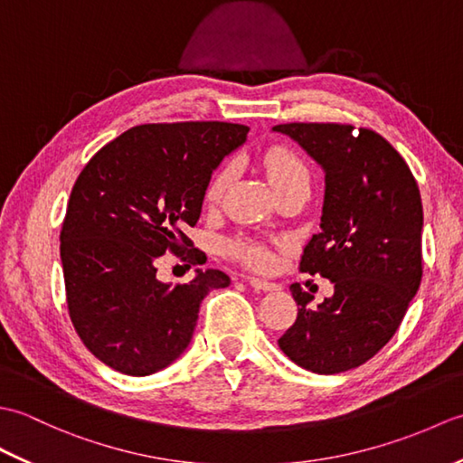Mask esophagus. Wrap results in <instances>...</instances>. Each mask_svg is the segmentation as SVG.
<instances>
[{
	"label": "esophagus",
	"instance_id": "esophagus-1",
	"mask_svg": "<svg viewBox=\"0 0 463 463\" xmlns=\"http://www.w3.org/2000/svg\"><path fill=\"white\" fill-rule=\"evenodd\" d=\"M247 282L254 290H262V292H269V290H277L279 284L277 282H270L267 279H259V277H247Z\"/></svg>",
	"mask_w": 463,
	"mask_h": 463
}]
</instances>
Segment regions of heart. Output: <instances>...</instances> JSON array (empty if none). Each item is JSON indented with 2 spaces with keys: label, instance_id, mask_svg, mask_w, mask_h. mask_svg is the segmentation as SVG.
<instances>
[{
  "label": "heart",
  "instance_id": "b5f03b06",
  "mask_svg": "<svg viewBox=\"0 0 463 463\" xmlns=\"http://www.w3.org/2000/svg\"><path fill=\"white\" fill-rule=\"evenodd\" d=\"M264 165H267V175H269V181L274 186V191L294 181L310 183V173L307 169V165H304L292 151L282 149V146L270 149L267 156H264ZM231 176H232V166H224V169L216 173L214 179L209 184V191H206V199L211 203L219 201L221 194L226 189V184L231 183ZM231 249L239 259L252 264V267H267L270 262L269 249L259 241L241 239L237 242H232Z\"/></svg>",
  "mask_w": 463,
  "mask_h": 463
}]
</instances>
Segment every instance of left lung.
Here are the masks:
<instances>
[{
    "label": "left lung",
    "mask_w": 463,
    "mask_h": 463,
    "mask_svg": "<svg viewBox=\"0 0 463 463\" xmlns=\"http://www.w3.org/2000/svg\"><path fill=\"white\" fill-rule=\"evenodd\" d=\"M290 137L324 171L320 232L300 270L334 284L310 308L312 294L290 284L297 322L279 340L300 368L338 373L370 360L394 336L421 280L424 211L418 183L383 137L338 123H287Z\"/></svg>",
    "instance_id": "8db88e82"
}]
</instances>
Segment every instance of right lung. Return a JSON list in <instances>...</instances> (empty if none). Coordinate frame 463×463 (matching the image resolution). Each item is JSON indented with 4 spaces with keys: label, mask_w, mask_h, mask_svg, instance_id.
<instances>
[{
    "label": "right lung",
    "mask_w": 463,
    "mask_h": 463,
    "mask_svg": "<svg viewBox=\"0 0 463 463\" xmlns=\"http://www.w3.org/2000/svg\"><path fill=\"white\" fill-rule=\"evenodd\" d=\"M247 135L221 121L139 125L77 176L59 237L67 307L109 368L149 376L169 366L191 344L203 298L231 284L222 270L196 269L173 287L156 279V260L189 247L184 231L199 221L213 171Z\"/></svg>",
    "instance_id": "right-lung-1"
}]
</instances>
